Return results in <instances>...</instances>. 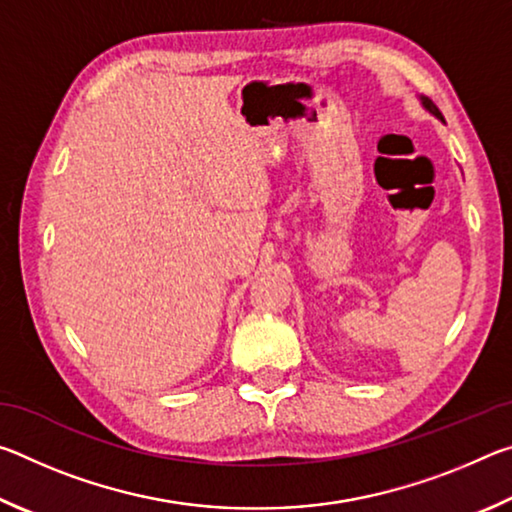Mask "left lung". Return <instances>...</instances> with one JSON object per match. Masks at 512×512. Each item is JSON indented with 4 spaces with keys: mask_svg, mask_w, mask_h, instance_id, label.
I'll return each mask as SVG.
<instances>
[{
    "mask_svg": "<svg viewBox=\"0 0 512 512\" xmlns=\"http://www.w3.org/2000/svg\"><path fill=\"white\" fill-rule=\"evenodd\" d=\"M422 106H424V108H427V110L431 112V115H433V117H438L440 121H445V119H443V115H440V110H438L436 106H433V103H431L429 99H422Z\"/></svg>",
    "mask_w": 512,
    "mask_h": 512,
    "instance_id": "8db88e82",
    "label": "left lung"
}]
</instances>
